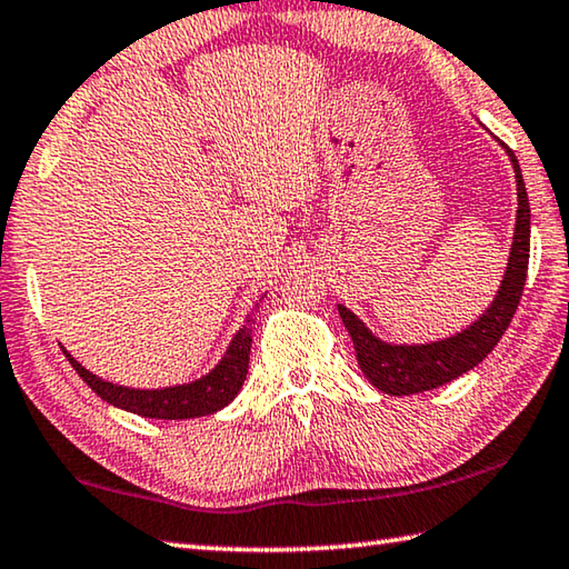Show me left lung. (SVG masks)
I'll use <instances>...</instances> for the list:
<instances>
[{
    "label": "left lung",
    "mask_w": 569,
    "mask_h": 569,
    "mask_svg": "<svg viewBox=\"0 0 569 569\" xmlns=\"http://www.w3.org/2000/svg\"><path fill=\"white\" fill-rule=\"evenodd\" d=\"M505 149L517 179V224L500 292L495 295L492 305L487 307L480 320L440 342L390 345L367 330L360 317L347 310L345 305H337L347 332L352 337L360 370L380 392L395 397L417 395L457 380L480 365L510 327L525 290L527 264H530V199H527L520 162L510 147Z\"/></svg>",
    "instance_id": "1"
}]
</instances>
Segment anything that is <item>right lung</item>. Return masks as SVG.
I'll return each mask as SVG.
<instances>
[{
  "mask_svg": "<svg viewBox=\"0 0 569 569\" xmlns=\"http://www.w3.org/2000/svg\"><path fill=\"white\" fill-rule=\"evenodd\" d=\"M249 347H252V317H247L244 325L239 327L212 372L194 382L162 387V390H132V387L107 382L84 370L67 350L64 357L104 402L119 407V410L142 415L149 420H189V417L214 415L234 400L247 377Z\"/></svg>",
  "mask_w": 569,
  "mask_h": 569,
  "instance_id": "right-lung-1",
  "label": "right lung"
}]
</instances>
